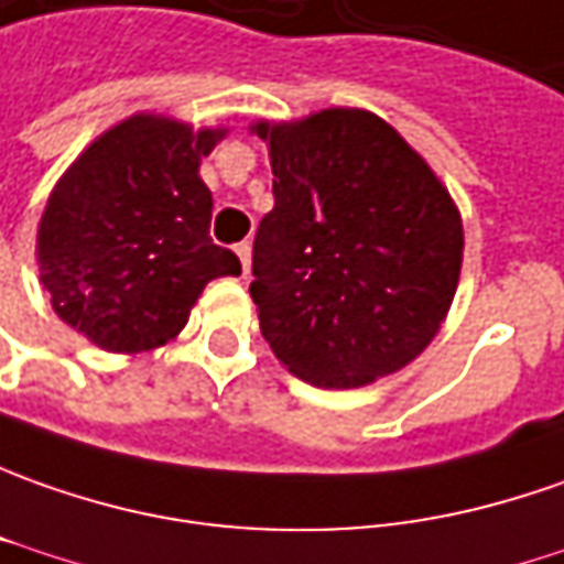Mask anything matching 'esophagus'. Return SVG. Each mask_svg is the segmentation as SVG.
Wrapping results in <instances>:
<instances>
[{
    "instance_id": "obj_1",
    "label": "esophagus",
    "mask_w": 564,
    "mask_h": 564,
    "mask_svg": "<svg viewBox=\"0 0 564 564\" xmlns=\"http://www.w3.org/2000/svg\"><path fill=\"white\" fill-rule=\"evenodd\" d=\"M236 254L238 260H241V275L251 273V245H248V241H238Z\"/></svg>"
}]
</instances>
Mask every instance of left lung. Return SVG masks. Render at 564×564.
<instances>
[{
	"label": "left lung",
	"mask_w": 564,
	"mask_h": 564,
	"mask_svg": "<svg viewBox=\"0 0 564 564\" xmlns=\"http://www.w3.org/2000/svg\"><path fill=\"white\" fill-rule=\"evenodd\" d=\"M275 207L251 297L279 362L316 388H360L415 360L447 316L463 220L422 154L381 117L328 108L260 120Z\"/></svg>",
	"instance_id": "1"
}]
</instances>
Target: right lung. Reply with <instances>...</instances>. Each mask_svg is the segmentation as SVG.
Instances as JSON below:
<instances>
[{
	"label": "right lung",
	"mask_w": 564,
	"mask_h": 564,
	"mask_svg": "<svg viewBox=\"0 0 564 564\" xmlns=\"http://www.w3.org/2000/svg\"><path fill=\"white\" fill-rule=\"evenodd\" d=\"M226 130L132 115L67 167L45 202L36 260L52 310L111 354L176 338L210 279L238 275L210 241V188L198 176Z\"/></svg>",
	"instance_id": "1"
}]
</instances>
